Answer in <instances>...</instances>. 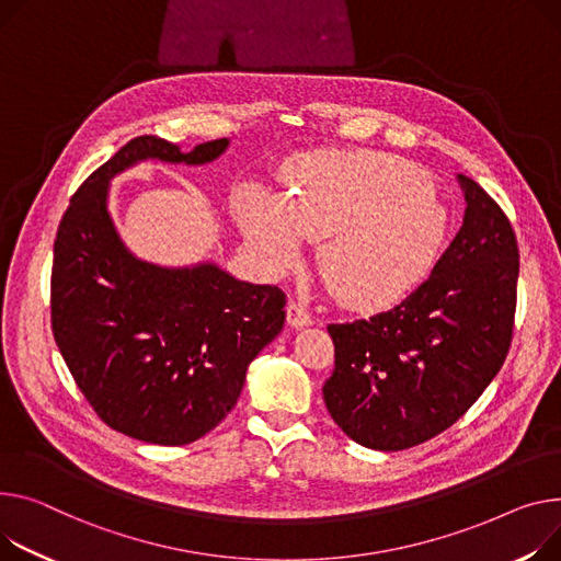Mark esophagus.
I'll return each mask as SVG.
<instances>
[{
	"label": "esophagus",
	"instance_id": "1",
	"mask_svg": "<svg viewBox=\"0 0 561 561\" xmlns=\"http://www.w3.org/2000/svg\"><path fill=\"white\" fill-rule=\"evenodd\" d=\"M286 322L297 329V327H309L313 322V318H311V313H309V309L305 305L288 302V307H286Z\"/></svg>",
	"mask_w": 561,
	"mask_h": 561
}]
</instances>
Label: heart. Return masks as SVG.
<instances>
[{
    "label": "heart",
    "mask_w": 561,
    "mask_h": 561,
    "mask_svg": "<svg viewBox=\"0 0 561 561\" xmlns=\"http://www.w3.org/2000/svg\"><path fill=\"white\" fill-rule=\"evenodd\" d=\"M284 203L259 196L241 207L245 239L284 273L300 259V237L322 241L318 264L339 300L383 311L435 273L451 239V216L431 178L377 151H324L284 171Z\"/></svg>",
    "instance_id": "b5f03b06"
}]
</instances>
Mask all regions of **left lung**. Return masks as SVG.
Returning <instances> with one entry per match:
<instances>
[{"label":"left lung","instance_id":"1","mask_svg":"<svg viewBox=\"0 0 561 561\" xmlns=\"http://www.w3.org/2000/svg\"><path fill=\"white\" fill-rule=\"evenodd\" d=\"M458 182L467 201L462 228L428 282L390 311L327 327L335 367L324 403L367 449H410L456 424L510 352L516 237L478 182Z\"/></svg>","mask_w":561,"mask_h":561}]
</instances>
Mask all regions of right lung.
I'll return each instance as SVG.
<instances>
[{
  "mask_svg": "<svg viewBox=\"0 0 561 561\" xmlns=\"http://www.w3.org/2000/svg\"><path fill=\"white\" fill-rule=\"evenodd\" d=\"M228 139L182 151L144 135L71 196L54 241L51 329L94 413L128 437L182 446L228 417L248 365L284 327L286 295L211 261L167 268L137 259L107 211L110 180L144 162L207 164Z\"/></svg>",
  "mask_w": 561,
  "mask_h": 561,
  "instance_id": "add662e5",
  "label": "right lung"
}]
</instances>
